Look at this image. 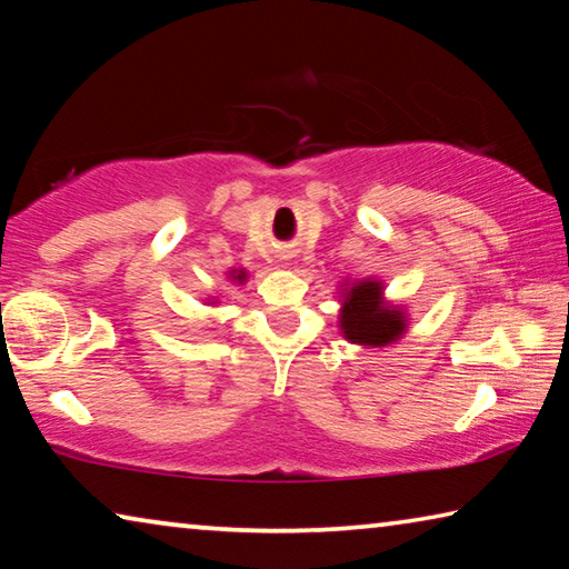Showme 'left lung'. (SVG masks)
<instances>
[{"mask_svg": "<svg viewBox=\"0 0 569 569\" xmlns=\"http://www.w3.org/2000/svg\"><path fill=\"white\" fill-rule=\"evenodd\" d=\"M339 326L346 341L359 346H389L407 331V313L383 301V283L373 278L353 281L341 296Z\"/></svg>", "mask_w": 569, "mask_h": 569, "instance_id": "left-lung-1", "label": "left lung"}]
</instances>
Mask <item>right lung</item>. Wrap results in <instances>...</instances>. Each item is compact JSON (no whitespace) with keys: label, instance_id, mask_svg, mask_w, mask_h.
<instances>
[{"label":"right lung","instance_id":"right-lung-1","mask_svg":"<svg viewBox=\"0 0 569 569\" xmlns=\"http://www.w3.org/2000/svg\"><path fill=\"white\" fill-rule=\"evenodd\" d=\"M230 278H233V281H238V283H243L246 281V271H230Z\"/></svg>","mask_w":569,"mask_h":569}]
</instances>
